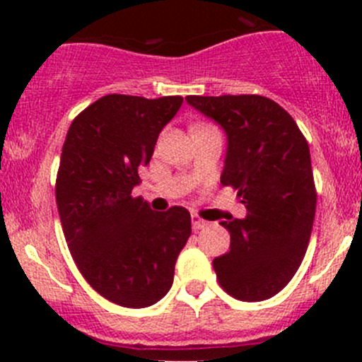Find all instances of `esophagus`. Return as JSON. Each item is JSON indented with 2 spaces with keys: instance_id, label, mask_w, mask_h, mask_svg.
<instances>
[{
  "instance_id": "esophagus-1",
  "label": "esophagus",
  "mask_w": 362,
  "mask_h": 362,
  "mask_svg": "<svg viewBox=\"0 0 362 362\" xmlns=\"http://www.w3.org/2000/svg\"><path fill=\"white\" fill-rule=\"evenodd\" d=\"M191 221H192V229H194V231H202V229H204L208 226V222L203 221L198 214H192Z\"/></svg>"
}]
</instances>
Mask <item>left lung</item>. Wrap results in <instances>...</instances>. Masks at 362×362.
<instances>
[{"label":"left lung","mask_w":362,"mask_h":362,"mask_svg":"<svg viewBox=\"0 0 362 362\" xmlns=\"http://www.w3.org/2000/svg\"><path fill=\"white\" fill-rule=\"evenodd\" d=\"M228 134L222 185L238 191L247 217L222 221L231 250L214 259L222 289L262 301L298 272L315 217L317 191L306 138L279 103L257 94L187 96Z\"/></svg>","instance_id":"obj_1"}]
</instances>
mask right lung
<instances>
[{
    "label": "right lung",
    "instance_id": "add662e5",
    "mask_svg": "<svg viewBox=\"0 0 362 362\" xmlns=\"http://www.w3.org/2000/svg\"><path fill=\"white\" fill-rule=\"evenodd\" d=\"M182 101L108 94L73 119L63 145L56 202L68 249L89 286L126 308L154 305L170 291L191 236L184 206L152 211L131 194Z\"/></svg>",
    "mask_w": 362,
    "mask_h": 362
}]
</instances>
